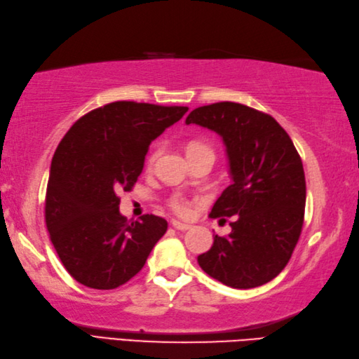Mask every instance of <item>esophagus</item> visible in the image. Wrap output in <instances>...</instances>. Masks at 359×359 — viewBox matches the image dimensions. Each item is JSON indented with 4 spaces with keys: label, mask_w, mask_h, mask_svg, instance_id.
<instances>
[{
    "label": "esophagus",
    "mask_w": 359,
    "mask_h": 359,
    "mask_svg": "<svg viewBox=\"0 0 359 359\" xmlns=\"http://www.w3.org/2000/svg\"><path fill=\"white\" fill-rule=\"evenodd\" d=\"M172 226L177 229V230H181V232H186V230L190 229V224H184V222H180V221H172Z\"/></svg>",
    "instance_id": "esophagus-1"
}]
</instances>
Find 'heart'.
<instances>
[{
    "mask_svg": "<svg viewBox=\"0 0 359 359\" xmlns=\"http://www.w3.org/2000/svg\"><path fill=\"white\" fill-rule=\"evenodd\" d=\"M201 152H210V154H213V150L207 144H203V142H196V141L190 142L189 147H187V156L195 155V154H201ZM158 154H159V150L155 149L154 152L149 155V158H147V167H152L155 164L156 158H158ZM170 209L177 215H180V217H182V218H186V217H189L190 213H192V205H190V203L186 200V198L181 196V195H177V196L172 198V200H170Z\"/></svg>",
    "mask_w": 359,
    "mask_h": 359,
    "instance_id": "1",
    "label": "heart"
}]
</instances>
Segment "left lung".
Wrapping results in <instances>:
<instances>
[{"label":"left lung","instance_id":"left-lung-1","mask_svg":"<svg viewBox=\"0 0 359 359\" xmlns=\"http://www.w3.org/2000/svg\"><path fill=\"white\" fill-rule=\"evenodd\" d=\"M186 123L219 135L232 175L209 215L235 217L232 232L215 235L198 264L233 289L272 281L287 266L304 222L306 177L290 137L273 116L230 101L198 107Z\"/></svg>","mask_w":359,"mask_h":359}]
</instances>
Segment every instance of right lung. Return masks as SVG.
I'll return each mask as SVG.
<instances>
[{
	"mask_svg": "<svg viewBox=\"0 0 359 359\" xmlns=\"http://www.w3.org/2000/svg\"><path fill=\"white\" fill-rule=\"evenodd\" d=\"M189 107L115 101L70 127L52 158L44 217L50 241L70 276L110 290L144 267L167 221L142 215L129 222L119 196L144 167L150 142Z\"/></svg>",
	"mask_w": 359,
	"mask_h": 359,
	"instance_id": "obj_1",
	"label": "right lung"
}]
</instances>
